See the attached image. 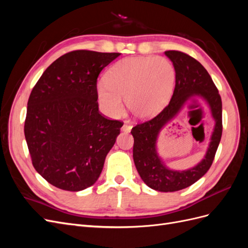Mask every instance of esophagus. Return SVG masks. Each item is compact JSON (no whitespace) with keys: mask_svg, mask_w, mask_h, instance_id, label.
<instances>
[{"mask_svg":"<svg viewBox=\"0 0 248 248\" xmlns=\"http://www.w3.org/2000/svg\"><path fill=\"white\" fill-rule=\"evenodd\" d=\"M132 128V125H131V122L129 121H125L124 125L122 126V130L123 131H126V132H129Z\"/></svg>","mask_w":248,"mask_h":248,"instance_id":"esophagus-1","label":"esophagus"}]
</instances>
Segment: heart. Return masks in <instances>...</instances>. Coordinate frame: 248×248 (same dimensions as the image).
<instances>
[{
  "mask_svg": "<svg viewBox=\"0 0 248 248\" xmlns=\"http://www.w3.org/2000/svg\"><path fill=\"white\" fill-rule=\"evenodd\" d=\"M174 66L164 58L140 57L116 63L108 73V81L97 85V97L107 115L116 117L127 106L139 118L157 114L170 99L175 86Z\"/></svg>",
  "mask_w": 248,
  "mask_h": 248,
  "instance_id": "1",
  "label": "heart"
}]
</instances>
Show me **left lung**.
Returning <instances> with one entry per match:
<instances>
[{
    "instance_id": "8db88e82",
    "label": "left lung",
    "mask_w": 248,
    "mask_h": 248,
    "mask_svg": "<svg viewBox=\"0 0 248 248\" xmlns=\"http://www.w3.org/2000/svg\"><path fill=\"white\" fill-rule=\"evenodd\" d=\"M164 54L172 62L176 71L174 93L170 103L158 115L134 126L131 134L134 139L133 160L142 181L154 190L172 192L196 183L211 167L222 134V103L211 77L199 61L178 50H167ZM200 100L208 104L216 121L206 155L204 160L191 169L170 170L156 153V138L162 127L177 114L187 101Z\"/></svg>"
}]
</instances>
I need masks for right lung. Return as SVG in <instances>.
I'll return each mask as SVG.
<instances>
[{
	"label": "right lung",
	"mask_w": 248,
	"mask_h": 248,
	"mask_svg": "<svg viewBox=\"0 0 248 248\" xmlns=\"http://www.w3.org/2000/svg\"><path fill=\"white\" fill-rule=\"evenodd\" d=\"M120 55L67 52L47 67L29 97L25 137L33 167L60 189L92 186L115 145L123 124L99 112L97 78Z\"/></svg>",
	"instance_id": "right-lung-1"
}]
</instances>
